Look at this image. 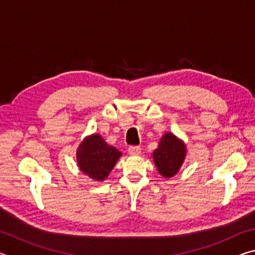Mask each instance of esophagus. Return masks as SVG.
<instances>
[{
  "instance_id": "esophagus-1",
  "label": "esophagus",
  "mask_w": 255,
  "mask_h": 255,
  "mask_svg": "<svg viewBox=\"0 0 255 255\" xmlns=\"http://www.w3.org/2000/svg\"><path fill=\"white\" fill-rule=\"evenodd\" d=\"M128 153L132 155V156H136V155L140 154V147L139 146H129Z\"/></svg>"
}]
</instances>
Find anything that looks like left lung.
I'll return each mask as SVG.
<instances>
[{"label": "left lung", "instance_id": "left-lung-1", "mask_svg": "<svg viewBox=\"0 0 255 255\" xmlns=\"http://www.w3.org/2000/svg\"><path fill=\"white\" fill-rule=\"evenodd\" d=\"M187 155V146L184 141L174 133L166 132L162 136L158 147L152 156L158 173L165 179L172 178L180 171Z\"/></svg>", "mask_w": 255, "mask_h": 255}]
</instances>
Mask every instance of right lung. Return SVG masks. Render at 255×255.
Segmentation results:
<instances>
[{
  "instance_id": "right-lung-1",
  "label": "right lung",
  "mask_w": 255,
  "mask_h": 255,
  "mask_svg": "<svg viewBox=\"0 0 255 255\" xmlns=\"http://www.w3.org/2000/svg\"><path fill=\"white\" fill-rule=\"evenodd\" d=\"M122 156V152L108 145L99 133L86 136L76 149L80 170L94 181H105Z\"/></svg>"
}]
</instances>
